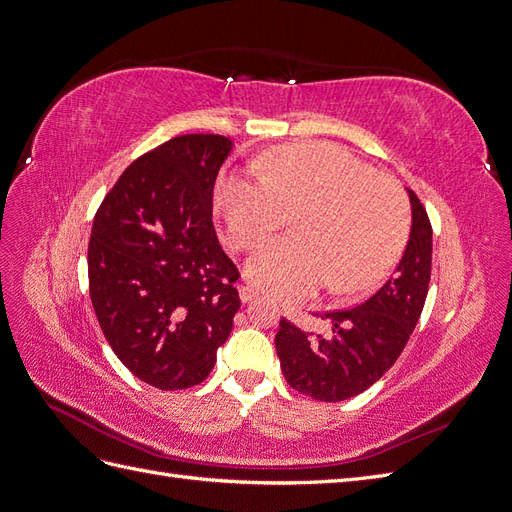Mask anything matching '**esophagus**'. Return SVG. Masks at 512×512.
Returning <instances> with one entry per match:
<instances>
[{
  "label": "esophagus",
  "instance_id": "obj_1",
  "mask_svg": "<svg viewBox=\"0 0 512 512\" xmlns=\"http://www.w3.org/2000/svg\"><path fill=\"white\" fill-rule=\"evenodd\" d=\"M239 297H241V303H250V301H254L258 297V292L250 284H243L239 288Z\"/></svg>",
  "mask_w": 512,
  "mask_h": 512
}]
</instances>
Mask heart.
<instances>
[{"label": "heart", "instance_id": "heart-1", "mask_svg": "<svg viewBox=\"0 0 512 512\" xmlns=\"http://www.w3.org/2000/svg\"><path fill=\"white\" fill-rule=\"evenodd\" d=\"M258 169L224 175L215 207L235 250L258 245L294 213V237L265 243L245 262L247 277L271 297L301 299L324 282L331 294L356 292L404 250L410 226L404 192L350 151L284 145Z\"/></svg>", "mask_w": 512, "mask_h": 512}]
</instances>
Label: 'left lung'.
<instances>
[{
	"mask_svg": "<svg viewBox=\"0 0 512 512\" xmlns=\"http://www.w3.org/2000/svg\"><path fill=\"white\" fill-rule=\"evenodd\" d=\"M412 228L399 265L367 301L320 314L331 333L314 335L280 320L275 350L286 382L318 401H344L378 382L399 359L421 318L431 277V224L408 190Z\"/></svg>",
	"mask_w": 512,
	"mask_h": 512,
	"instance_id": "8db88e82",
	"label": "left lung"
}]
</instances>
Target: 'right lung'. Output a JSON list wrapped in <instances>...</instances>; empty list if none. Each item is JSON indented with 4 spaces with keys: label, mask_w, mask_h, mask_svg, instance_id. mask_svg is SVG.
<instances>
[{
    "label": "right lung",
    "mask_w": 512,
    "mask_h": 512,
    "mask_svg": "<svg viewBox=\"0 0 512 512\" xmlns=\"http://www.w3.org/2000/svg\"><path fill=\"white\" fill-rule=\"evenodd\" d=\"M232 141L185 134L134 160L91 228L89 297L117 359L156 389L203 382L241 307L239 271L213 228Z\"/></svg>",
    "instance_id": "add662e5"
}]
</instances>
